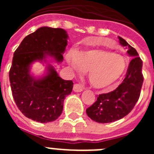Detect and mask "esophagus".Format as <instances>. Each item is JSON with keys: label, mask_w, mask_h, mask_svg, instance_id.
I'll use <instances>...</instances> for the list:
<instances>
[{"label": "esophagus", "mask_w": 154, "mask_h": 154, "mask_svg": "<svg viewBox=\"0 0 154 154\" xmlns=\"http://www.w3.org/2000/svg\"><path fill=\"white\" fill-rule=\"evenodd\" d=\"M83 90V87L80 85L79 84H75L73 87V91L75 92H80Z\"/></svg>", "instance_id": "1"}]
</instances>
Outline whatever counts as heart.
Masks as SVG:
<instances>
[{"label": "heart", "mask_w": 154, "mask_h": 154, "mask_svg": "<svg viewBox=\"0 0 154 154\" xmlns=\"http://www.w3.org/2000/svg\"><path fill=\"white\" fill-rule=\"evenodd\" d=\"M69 65L75 72L88 71L89 82L96 89H105L120 78L126 68V59L121 55L103 49H88L69 52Z\"/></svg>", "instance_id": "heart-1"}]
</instances>
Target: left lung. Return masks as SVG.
Masks as SVG:
<instances>
[{"label":"left lung","instance_id":"8db88e82","mask_svg":"<svg viewBox=\"0 0 154 154\" xmlns=\"http://www.w3.org/2000/svg\"><path fill=\"white\" fill-rule=\"evenodd\" d=\"M119 44L128 49L127 54L133 57L123 82L112 92L101 94L96 103L86 109L87 116L99 123H112L122 119L131 112L138 101L143 76V62L137 50L121 37Z\"/></svg>","mask_w":154,"mask_h":154}]
</instances>
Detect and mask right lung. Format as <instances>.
Listing matches in <instances>:
<instances>
[{"label":"right lung","instance_id":"add662e5","mask_svg":"<svg viewBox=\"0 0 154 154\" xmlns=\"http://www.w3.org/2000/svg\"><path fill=\"white\" fill-rule=\"evenodd\" d=\"M68 38L64 29L42 27L25 37L14 53L9 72L12 96L20 111L32 120L44 123L58 119L65 98L72 92V81L62 79L47 59L61 63ZM35 61L47 63L45 75L39 78L30 74Z\"/></svg>","mask_w":154,"mask_h":154}]
</instances>
